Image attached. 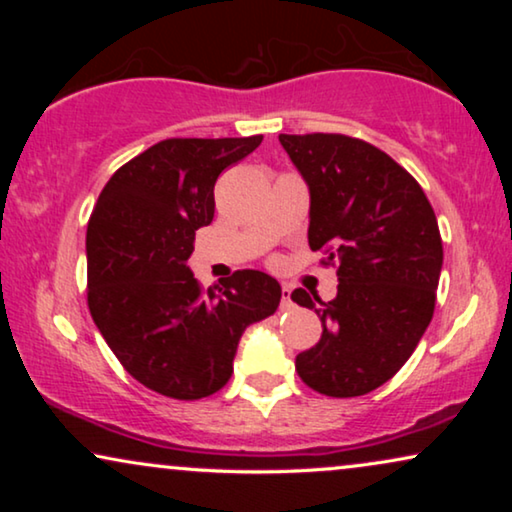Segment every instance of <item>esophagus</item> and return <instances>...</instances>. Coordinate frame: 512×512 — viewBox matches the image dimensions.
<instances>
[{
    "label": "esophagus",
    "mask_w": 512,
    "mask_h": 512,
    "mask_svg": "<svg viewBox=\"0 0 512 512\" xmlns=\"http://www.w3.org/2000/svg\"><path fill=\"white\" fill-rule=\"evenodd\" d=\"M293 300H291V289L289 286H282V310H291Z\"/></svg>",
    "instance_id": "esophagus-1"
}]
</instances>
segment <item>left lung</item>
I'll use <instances>...</instances> for the list:
<instances>
[{
    "instance_id": "1",
    "label": "left lung",
    "mask_w": 512,
    "mask_h": 512,
    "mask_svg": "<svg viewBox=\"0 0 512 512\" xmlns=\"http://www.w3.org/2000/svg\"><path fill=\"white\" fill-rule=\"evenodd\" d=\"M310 188V249L338 268L324 303L296 289L293 303L319 314L321 338L296 356L307 387L363 396L391 380L431 324L443 240L422 186L394 158L347 135H279Z\"/></svg>"
}]
</instances>
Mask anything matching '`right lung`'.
<instances>
[{
	"label": "right lung",
	"instance_id": "1",
	"mask_svg": "<svg viewBox=\"0 0 512 512\" xmlns=\"http://www.w3.org/2000/svg\"><path fill=\"white\" fill-rule=\"evenodd\" d=\"M263 135L165 139L118 167L86 233L88 307L121 366L177 401L212 396L233 375L244 328L275 314L282 286L237 270L200 289L186 261L214 219V184Z\"/></svg>",
	"mask_w": 512,
	"mask_h": 512
}]
</instances>
